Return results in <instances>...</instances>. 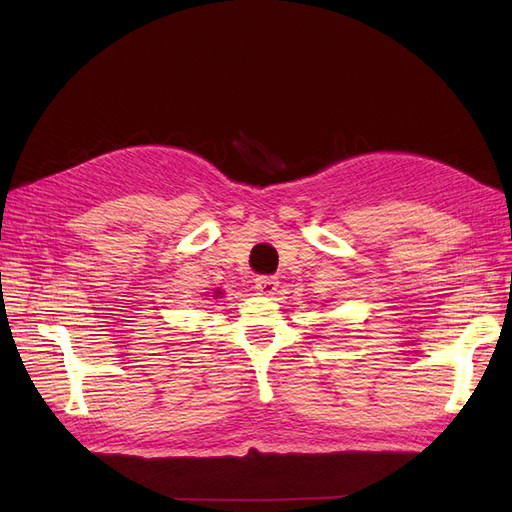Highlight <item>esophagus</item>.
<instances>
[{
    "instance_id": "1",
    "label": "esophagus",
    "mask_w": 512,
    "mask_h": 512,
    "mask_svg": "<svg viewBox=\"0 0 512 512\" xmlns=\"http://www.w3.org/2000/svg\"><path fill=\"white\" fill-rule=\"evenodd\" d=\"M277 286H279V281H277L275 277H267V275L256 277V290H258L260 294H264V296L275 294Z\"/></svg>"
}]
</instances>
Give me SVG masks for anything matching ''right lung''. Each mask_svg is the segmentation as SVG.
Returning <instances> with one entry per match:
<instances>
[{"label":"right lung","instance_id":"add662e5","mask_svg":"<svg viewBox=\"0 0 512 512\" xmlns=\"http://www.w3.org/2000/svg\"><path fill=\"white\" fill-rule=\"evenodd\" d=\"M218 294H222V292H220V290H218V292H216V296H218Z\"/></svg>","mask_w":512,"mask_h":512}]
</instances>
